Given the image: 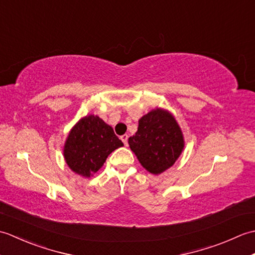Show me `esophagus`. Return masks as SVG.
Segmentation results:
<instances>
[{
  "instance_id": "esophagus-1",
  "label": "esophagus",
  "mask_w": 255,
  "mask_h": 255,
  "mask_svg": "<svg viewBox=\"0 0 255 255\" xmlns=\"http://www.w3.org/2000/svg\"><path fill=\"white\" fill-rule=\"evenodd\" d=\"M121 139H122V141L124 142L125 145L128 144V136H127V134H123V136L121 137Z\"/></svg>"
}]
</instances>
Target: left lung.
<instances>
[{"label": "left lung", "instance_id": "1", "mask_svg": "<svg viewBox=\"0 0 255 255\" xmlns=\"http://www.w3.org/2000/svg\"><path fill=\"white\" fill-rule=\"evenodd\" d=\"M128 143L144 169L155 175L174 164L184 149L180 126L171 113L161 108L139 119L138 130Z\"/></svg>", "mask_w": 255, "mask_h": 255}]
</instances>
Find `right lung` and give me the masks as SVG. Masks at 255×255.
Listing matches in <instances>:
<instances>
[{
	"label": "right lung",
	"mask_w": 255,
	"mask_h": 255,
	"mask_svg": "<svg viewBox=\"0 0 255 255\" xmlns=\"http://www.w3.org/2000/svg\"><path fill=\"white\" fill-rule=\"evenodd\" d=\"M113 128L99 116L89 115L74 125L63 148L67 164L77 174L90 177L114 150L123 147Z\"/></svg>",
	"instance_id": "right-lung-1"
}]
</instances>
